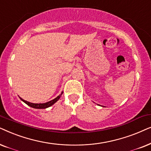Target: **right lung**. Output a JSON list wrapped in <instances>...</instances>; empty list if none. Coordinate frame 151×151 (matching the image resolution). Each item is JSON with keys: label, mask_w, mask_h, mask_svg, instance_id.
<instances>
[{"label": "right lung", "mask_w": 151, "mask_h": 151, "mask_svg": "<svg viewBox=\"0 0 151 151\" xmlns=\"http://www.w3.org/2000/svg\"><path fill=\"white\" fill-rule=\"evenodd\" d=\"M62 94H63V92H61V94H60L57 96V97H56L55 99H54L53 100H51V101H48V102H46V103H44V104H33V103H30L29 101H25V100H24L22 99V98L19 97L20 99H21L22 101H23L24 103H25L27 105H28L30 107L32 108H37V109H45V108H47L48 107H50V106H51L53 105L54 104L56 103L58 100L60 99V97H61V96L62 95Z\"/></svg>", "instance_id": "add662e5"}]
</instances>
